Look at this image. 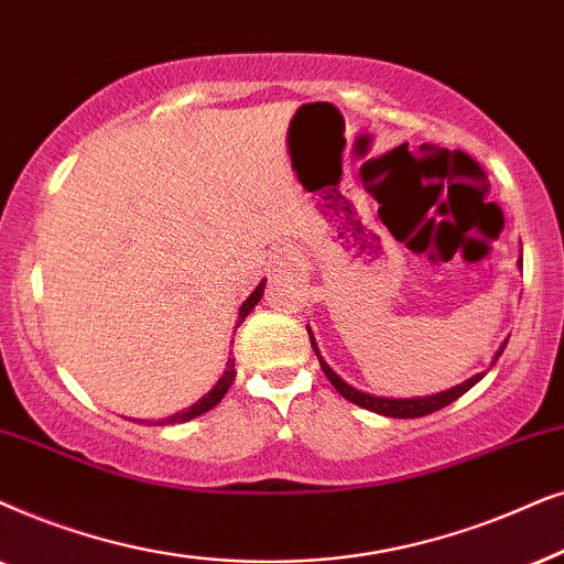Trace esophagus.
<instances>
[{"mask_svg": "<svg viewBox=\"0 0 564 564\" xmlns=\"http://www.w3.org/2000/svg\"><path fill=\"white\" fill-rule=\"evenodd\" d=\"M278 258H281V265H286V268H291L299 260L296 252H291V250H281V254H278Z\"/></svg>", "mask_w": 564, "mask_h": 564, "instance_id": "34e87169", "label": "esophagus"}]
</instances>
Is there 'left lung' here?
Here are the masks:
<instances>
[{
  "mask_svg": "<svg viewBox=\"0 0 564 564\" xmlns=\"http://www.w3.org/2000/svg\"><path fill=\"white\" fill-rule=\"evenodd\" d=\"M306 333H310V329H306ZM310 340H312L314 352H317V358H319L322 371H325V377L329 379V384H333L337 392H340L348 402L358 404V408L371 410V412H379V415H387V417H423V415H431V412L446 408V404H452L454 400H459L464 392H469V389L475 387L477 381L485 377V373H477V377H471L469 381H464V384L454 387V389H446V392L433 394V397H415V400H387V397H371V394H366V392H358V389H352L350 384H345V381L337 377L333 369H329L325 360H322L317 345H314L312 333H310ZM506 345H508V340L500 345V350L495 352V358H500V352L506 350Z\"/></svg>",
  "mask_w": 564,
  "mask_h": 564,
  "instance_id": "obj_1",
  "label": "left lung"
}]
</instances>
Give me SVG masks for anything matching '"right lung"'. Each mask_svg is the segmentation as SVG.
<instances>
[{"mask_svg": "<svg viewBox=\"0 0 564 564\" xmlns=\"http://www.w3.org/2000/svg\"><path fill=\"white\" fill-rule=\"evenodd\" d=\"M262 286H265V283H260V286L254 289L250 296H247V302L242 304V310H239V322H237V327L242 325L247 314H250V312L254 310V304L260 302V296H262ZM235 377H237V371H235V358H229L227 371H224V377H221L219 381H216V387L212 389V392H208L206 397H200V400L195 402V404H191V408H187L185 412H175V415H172V417H164V420H160V425H167V423H170V425H172V423H185V420H193V417L204 415V412H208L212 408H216V404H219V402L224 400V394L229 392V387H231V381H235Z\"/></svg>", "mask_w": 564, "mask_h": 564, "instance_id": "1", "label": "right lung"}]
</instances>
